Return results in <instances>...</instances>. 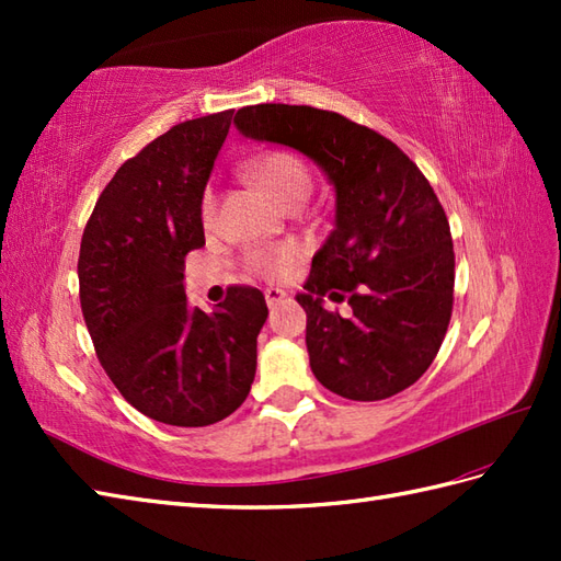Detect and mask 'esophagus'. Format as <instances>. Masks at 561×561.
Returning <instances> with one entry per match:
<instances>
[{
	"label": "esophagus",
	"instance_id": "34e87169",
	"mask_svg": "<svg viewBox=\"0 0 561 561\" xmlns=\"http://www.w3.org/2000/svg\"><path fill=\"white\" fill-rule=\"evenodd\" d=\"M284 299H287V291H282V289H274V287L265 289V301H267V306H270V308L279 306Z\"/></svg>",
	"mask_w": 561,
	"mask_h": 561
}]
</instances>
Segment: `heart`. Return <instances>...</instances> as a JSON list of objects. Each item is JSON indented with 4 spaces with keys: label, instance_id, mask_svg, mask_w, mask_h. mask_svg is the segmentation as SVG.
<instances>
[{
    "label": "heart",
    "instance_id": "1",
    "mask_svg": "<svg viewBox=\"0 0 561 561\" xmlns=\"http://www.w3.org/2000/svg\"><path fill=\"white\" fill-rule=\"evenodd\" d=\"M248 173L284 209H289L291 205H299V202H306L308 195H311V175H308L306 165L301 161H296L294 157L272 153V157H265L250 165ZM202 217H205V224H211L214 219L211 197L205 199ZM294 260H296L294 248H277L272 250V253L255 255L253 267L262 274H267V277H274V274L291 267Z\"/></svg>",
    "mask_w": 561,
    "mask_h": 561
}]
</instances>
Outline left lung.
<instances>
[{
    "instance_id": "left-lung-1",
    "label": "left lung",
    "mask_w": 561,
    "mask_h": 561,
    "mask_svg": "<svg viewBox=\"0 0 561 561\" xmlns=\"http://www.w3.org/2000/svg\"><path fill=\"white\" fill-rule=\"evenodd\" d=\"M233 125L245 139L304 153L335 193V229L296 294L313 376L359 402L410 388L432 366L453 311L456 257L434 187L390 139L340 113L260 103ZM328 298H347L353 316L328 312Z\"/></svg>"
}]
</instances>
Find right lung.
I'll use <instances>...</instances> for the list:
<instances>
[{
    "label": "right lung",
    "instance_id": "obj_1",
    "mask_svg": "<svg viewBox=\"0 0 561 561\" xmlns=\"http://www.w3.org/2000/svg\"><path fill=\"white\" fill-rule=\"evenodd\" d=\"M233 111L171 127L105 185L79 250L81 313L105 374L141 414L209 426L241 408L267 304L231 287L205 313L185 296V255L205 245L202 197Z\"/></svg>",
    "mask_w": 561,
    "mask_h": 561
}]
</instances>
